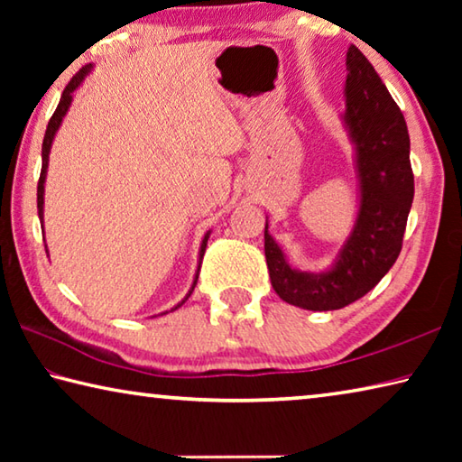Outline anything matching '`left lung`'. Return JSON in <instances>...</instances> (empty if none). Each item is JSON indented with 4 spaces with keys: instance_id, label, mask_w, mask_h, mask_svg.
<instances>
[{
    "instance_id": "obj_1",
    "label": "left lung",
    "mask_w": 462,
    "mask_h": 462,
    "mask_svg": "<svg viewBox=\"0 0 462 462\" xmlns=\"http://www.w3.org/2000/svg\"><path fill=\"white\" fill-rule=\"evenodd\" d=\"M346 122L356 146L361 209L332 271L300 273L285 261L264 226L271 285L291 306L328 311L361 300L393 267L413 201L410 134L385 83L353 44L346 52Z\"/></svg>"
}]
</instances>
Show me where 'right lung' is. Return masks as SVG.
Wrapping results in <instances>:
<instances>
[{"label": "right lung", "mask_w": 462, "mask_h": 462, "mask_svg": "<svg viewBox=\"0 0 462 462\" xmlns=\"http://www.w3.org/2000/svg\"><path fill=\"white\" fill-rule=\"evenodd\" d=\"M89 69H91V65H85L83 69H79V71H77V73L73 75V79L69 81L65 91H62L59 106H57V109H54L52 118L49 120V126H46V134H44V143H42V171H41V179H38V191H36L38 217H41V222H42V212H44V209H42V206H44V179H46V167H49V152H51V146H52V138H54V134H57V130H59V126H60L62 118H65L69 106H71L73 91H75L77 88H79L81 81L85 79V75L89 73ZM208 238H209V234H206V236H203L201 250H199V263L203 261V254H206ZM198 275H199V269H198ZM198 275H195V281H193V285H191V289H189V293H187V297H185V300H183L181 303H179V306H183V303H185L187 300H189V295L193 293V289H195V283H198ZM179 306H177V308H179ZM177 308H173V310H177Z\"/></svg>", "instance_id": "right-lung-1"}]
</instances>
